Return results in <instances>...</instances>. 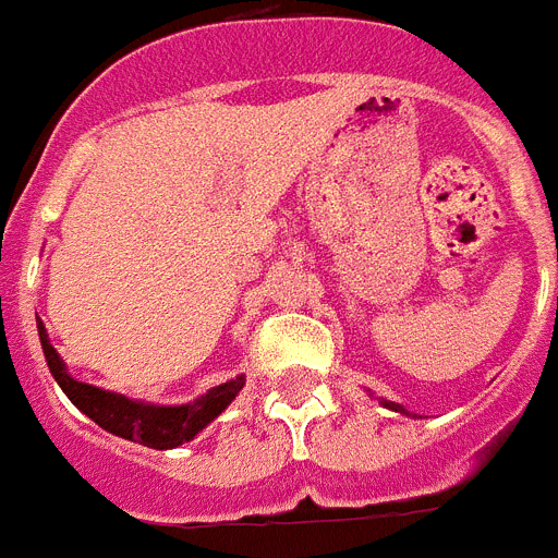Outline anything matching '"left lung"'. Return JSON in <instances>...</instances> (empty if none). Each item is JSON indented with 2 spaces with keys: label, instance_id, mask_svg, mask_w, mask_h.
Wrapping results in <instances>:
<instances>
[{
  "label": "left lung",
  "instance_id": "1",
  "mask_svg": "<svg viewBox=\"0 0 558 558\" xmlns=\"http://www.w3.org/2000/svg\"><path fill=\"white\" fill-rule=\"evenodd\" d=\"M369 395H373V392H369ZM378 403H380V407H384V409H389V412H401V415H407V417H415V415H412V412H407V409H403L401 403L387 401V398H378Z\"/></svg>",
  "mask_w": 558,
  "mask_h": 558
}]
</instances>
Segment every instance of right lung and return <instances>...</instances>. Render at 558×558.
<instances>
[{"instance_id":"obj_1","label":"right lung","mask_w":558,"mask_h":558,"mask_svg":"<svg viewBox=\"0 0 558 558\" xmlns=\"http://www.w3.org/2000/svg\"><path fill=\"white\" fill-rule=\"evenodd\" d=\"M36 327H39V341L41 350H45L47 366H50V375L56 378L61 392L73 401V407H78L89 421L107 428L109 435L141 442L146 449L166 451L194 440L214 417H220L231 407L233 398L245 387V375H236V378L226 380L220 387L206 389L199 398L180 403V407L135 401V398H126L121 392H109V389L93 387V384L73 378L66 373L64 359L50 344V336H47L41 318L36 322Z\"/></svg>"}]
</instances>
